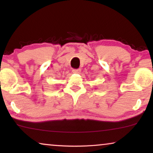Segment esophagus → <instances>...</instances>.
Masks as SVG:
<instances>
[{
	"mask_svg": "<svg viewBox=\"0 0 153 153\" xmlns=\"http://www.w3.org/2000/svg\"><path fill=\"white\" fill-rule=\"evenodd\" d=\"M81 72V69H74L72 70V72L75 73V74H79Z\"/></svg>",
	"mask_w": 153,
	"mask_h": 153,
	"instance_id": "34e87169",
	"label": "esophagus"
}]
</instances>
